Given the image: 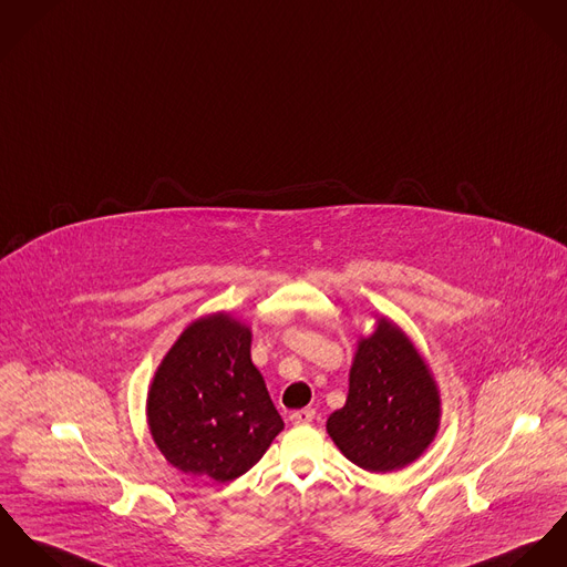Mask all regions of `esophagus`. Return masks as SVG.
I'll return each instance as SVG.
<instances>
[{
    "instance_id": "1",
    "label": "esophagus",
    "mask_w": 567,
    "mask_h": 567,
    "mask_svg": "<svg viewBox=\"0 0 567 567\" xmlns=\"http://www.w3.org/2000/svg\"><path fill=\"white\" fill-rule=\"evenodd\" d=\"M313 409H300V411H293V413L289 415L291 424H309V422H313Z\"/></svg>"
}]
</instances>
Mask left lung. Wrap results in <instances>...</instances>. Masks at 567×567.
I'll use <instances>...</instances> for the list:
<instances>
[{
    "mask_svg": "<svg viewBox=\"0 0 567 567\" xmlns=\"http://www.w3.org/2000/svg\"><path fill=\"white\" fill-rule=\"evenodd\" d=\"M328 435L359 467L377 474L413 463L440 429V391L398 326L378 319L359 343L346 406L328 417Z\"/></svg>",
    "mask_w": 567,
    "mask_h": 567,
    "instance_id": "obj_1",
    "label": "left lung"
}]
</instances>
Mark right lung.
<instances>
[{"label": "right lung", "mask_w": 567, "mask_h": 567, "mask_svg": "<svg viewBox=\"0 0 567 567\" xmlns=\"http://www.w3.org/2000/svg\"><path fill=\"white\" fill-rule=\"evenodd\" d=\"M252 332L230 315L193 321L163 359L147 422L165 458L190 476L228 483L285 429L250 359Z\"/></svg>", "instance_id": "obj_1"}]
</instances>
